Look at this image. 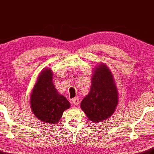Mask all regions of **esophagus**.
<instances>
[{"label": "esophagus", "instance_id": "1", "mask_svg": "<svg viewBox=\"0 0 154 154\" xmlns=\"http://www.w3.org/2000/svg\"><path fill=\"white\" fill-rule=\"evenodd\" d=\"M72 103H73V104L74 105H76V106H77V105H79V99L78 97H75V98H73V99H72Z\"/></svg>", "mask_w": 154, "mask_h": 154}]
</instances>
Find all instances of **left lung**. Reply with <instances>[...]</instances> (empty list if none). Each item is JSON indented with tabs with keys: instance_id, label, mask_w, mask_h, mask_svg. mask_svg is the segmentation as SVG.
<instances>
[{
	"instance_id": "left-lung-1",
	"label": "left lung",
	"mask_w": 154,
	"mask_h": 154,
	"mask_svg": "<svg viewBox=\"0 0 154 154\" xmlns=\"http://www.w3.org/2000/svg\"><path fill=\"white\" fill-rule=\"evenodd\" d=\"M118 102V90L112 73L104 63H99L93 70L91 88L81 101V109L90 121L102 122L113 115Z\"/></svg>"
}]
</instances>
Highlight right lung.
I'll list each match as a JSON object with an SVG mask.
<instances>
[{"mask_svg": "<svg viewBox=\"0 0 154 154\" xmlns=\"http://www.w3.org/2000/svg\"><path fill=\"white\" fill-rule=\"evenodd\" d=\"M53 72L51 68L42 70L37 77L30 95V104L34 115L47 124H56L64 111L71 104L57 91L53 83Z\"/></svg>", "mask_w": 154, "mask_h": 154, "instance_id": "add662e5", "label": "right lung"}]
</instances>
